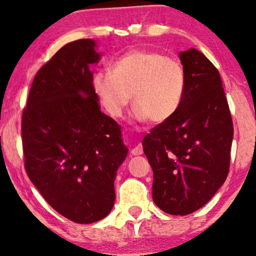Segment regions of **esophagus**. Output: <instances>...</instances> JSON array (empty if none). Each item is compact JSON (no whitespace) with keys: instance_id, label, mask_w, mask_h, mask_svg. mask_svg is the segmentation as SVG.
I'll list each match as a JSON object with an SVG mask.
<instances>
[{"instance_id":"34e87169","label":"esophagus","mask_w":256,"mask_h":256,"mask_svg":"<svg viewBox=\"0 0 256 256\" xmlns=\"http://www.w3.org/2000/svg\"><path fill=\"white\" fill-rule=\"evenodd\" d=\"M142 152H144V147H142L141 144L135 146V147L130 150V154L134 155V156H135V155H141Z\"/></svg>"}]
</instances>
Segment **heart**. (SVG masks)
Wrapping results in <instances>:
<instances>
[{
    "mask_svg": "<svg viewBox=\"0 0 256 256\" xmlns=\"http://www.w3.org/2000/svg\"><path fill=\"white\" fill-rule=\"evenodd\" d=\"M92 86L109 115L120 118L132 94L136 120L160 124L180 109L186 74L178 60L160 52L134 49L116 58L110 72H96Z\"/></svg>",
    "mask_w": 256,
    "mask_h": 256,
    "instance_id": "obj_1",
    "label": "heart"
}]
</instances>
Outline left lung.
I'll return each instance as SVG.
<instances>
[{
    "label": "left lung",
    "mask_w": 256,
    "mask_h": 256,
    "mask_svg": "<svg viewBox=\"0 0 256 256\" xmlns=\"http://www.w3.org/2000/svg\"><path fill=\"white\" fill-rule=\"evenodd\" d=\"M178 56L186 74L184 101L142 146L154 172L155 204L167 214L188 215L204 207L227 178L234 129L213 63L194 48Z\"/></svg>",
    "instance_id": "obj_1"
}]
</instances>
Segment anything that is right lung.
Listing matches in <instances>:
<instances>
[{"label": "right lung", "mask_w": 256, "mask_h": 256, "mask_svg": "<svg viewBox=\"0 0 256 256\" xmlns=\"http://www.w3.org/2000/svg\"><path fill=\"white\" fill-rule=\"evenodd\" d=\"M96 42L63 46L35 75L22 114L24 167L44 200L76 224L110 213L116 172L128 148L121 128L100 110L89 66Z\"/></svg>", "instance_id": "right-lung-1"}]
</instances>
